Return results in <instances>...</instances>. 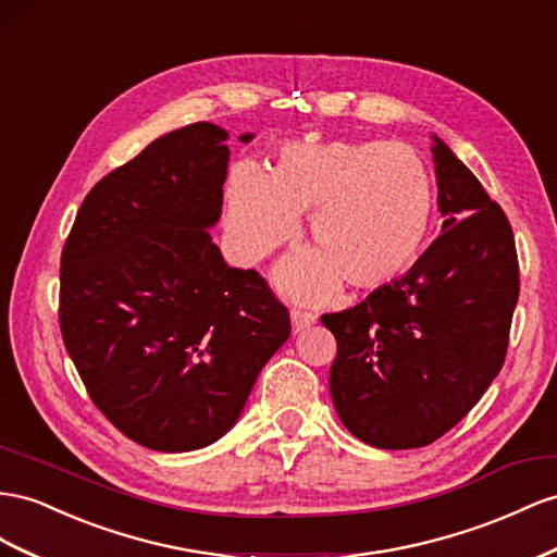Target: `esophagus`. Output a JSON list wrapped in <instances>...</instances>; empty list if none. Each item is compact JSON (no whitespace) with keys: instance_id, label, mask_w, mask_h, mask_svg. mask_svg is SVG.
Listing matches in <instances>:
<instances>
[{"instance_id":"obj_1","label":"esophagus","mask_w":557,"mask_h":557,"mask_svg":"<svg viewBox=\"0 0 557 557\" xmlns=\"http://www.w3.org/2000/svg\"><path fill=\"white\" fill-rule=\"evenodd\" d=\"M290 323H293V333H302L309 325L315 323V315L311 311H302V309H293L290 311Z\"/></svg>"}]
</instances>
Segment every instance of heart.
I'll return each mask as SVG.
<instances>
[{"label":"heart","instance_id":"heart-1","mask_svg":"<svg viewBox=\"0 0 557 557\" xmlns=\"http://www.w3.org/2000/svg\"><path fill=\"white\" fill-rule=\"evenodd\" d=\"M230 227L244 258L288 242L307 215L313 250L283 264L297 299L333 293L339 281L372 290L408 272L433 218L426 163L400 143H290L267 173L238 166L227 183Z\"/></svg>","mask_w":557,"mask_h":557}]
</instances>
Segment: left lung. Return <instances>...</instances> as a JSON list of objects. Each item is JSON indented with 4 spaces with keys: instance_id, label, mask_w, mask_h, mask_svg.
<instances>
[{
    "instance_id": "left-lung-1",
    "label": "left lung",
    "mask_w": 557,
    "mask_h": 557,
    "mask_svg": "<svg viewBox=\"0 0 557 557\" xmlns=\"http://www.w3.org/2000/svg\"><path fill=\"white\" fill-rule=\"evenodd\" d=\"M431 154L443 234L408 274L321 319L335 410L380 449L424 447L469 414L504 366L520 293L504 210L433 133Z\"/></svg>"
}]
</instances>
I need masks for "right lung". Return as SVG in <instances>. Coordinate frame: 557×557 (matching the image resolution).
<instances>
[{
    "mask_svg": "<svg viewBox=\"0 0 557 557\" xmlns=\"http://www.w3.org/2000/svg\"><path fill=\"white\" fill-rule=\"evenodd\" d=\"M227 138L197 122L149 143L88 191L60 260V330L88 396L157 453L220 441L290 337L264 278L230 267L208 234Z\"/></svg>",
    "mask_w": 557,
    "mask_h": 557,
    "instance_id": "1",
    "label": "right lung"
}]
</instances>
